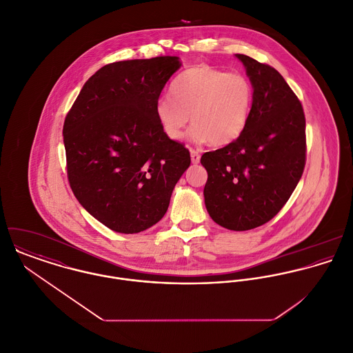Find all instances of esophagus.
Here are the masks:
<instances>
[{"label": "esophagus", "instance_id": "obj_1", "mask_svg": "<svg viewBox=\"0 0 353 353\" xmlns=\"http://www.w3.org/2000/svg\"><path fill=\"white\" fill-rule=\"evenodd\" d=\"M190 157H192V163H193V164H199V163H200L201 156H200L199 152L194 151V150H190Z\"/></svg>", "mask_w": 353, "mask_h": 353}]
</instances>
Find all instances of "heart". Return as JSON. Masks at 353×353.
Masks as SVG:
<instances>
[{
    "label": "heart",
    "mask_w": 353,
    "mask_h": 353,
    "mask_svg": "<svg viewBox=\"0 0 353 353\" xmlns=\"http://www.w3.org/2000/svg\"><path fill=\"white\" fill-rule=\"evenodd\" d=\"M252 99V85L245 76L202 63L186 69L174 80L171 98L156 101L154 117L170 140L183 137L192 117L193 141L223 147L245 130Z\"/></svg>",
    "instance_id": "b5f03b06"
}]
</instances>
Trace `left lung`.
<instances>
[{
  "mask_svg": "<svg viewBox=\"0 0 353 353\" xmlns=\"http://www.w3.org/2000/svg\"><path fill=\"white\" fill-rule=\"evenodd\" d=\"M252 87V110L242 134L217 151L206 152L205 206L214 223L248 231L273 219L290 200L305 163L302 103L272 66L245 54Z\"/></svg>",
  "mask_w": 353,
  "mask_h": 353,
  "instance_id": "1",
  "label": "left lung"
}]
</instances>
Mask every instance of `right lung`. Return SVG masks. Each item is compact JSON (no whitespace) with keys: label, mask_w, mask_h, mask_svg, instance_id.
I'll return each mask as SVG.
<instances>
[{"label":"right lung","mask_w":353,"mask_h":353,"mask_svg":"<svg viewBox=\"0 0 353 353\" xmlns=\"http://www.w3.org/2000/svg\"><path fill=\"white\" fill-rule=\"evenodd\" d=\"M182 66L179 57L128 59L83 85L63 123L68 178L76 199L121 234L148 230L165 214L190 153L170 140L154 104Z\"/></svg>","instance_id":"right-lung-1"}]
</instances>
